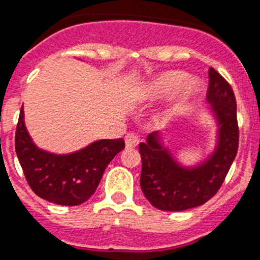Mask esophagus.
<instances>
[{
	"label": "esophagus",
	"instance_id": "obj_1",
	"mask_svg": "<svg viewBox=\"0 0 260 260\" xmlns=\"http://www.w3.org/2000/svg\"><path fill=\"white\" fill-rule=\"evenodd\" d=\"M137 144H139V137L136 136L135 134H128L125 136V145L126 148H135L137 147Z\"/></svg>",
	"mask_w": 260,
	"mask_h": 260
}]
</instances>
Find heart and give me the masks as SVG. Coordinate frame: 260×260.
Here are the masks:
<instances>
[{
    "label": "heart",
    "instance_id": "1",
    "mask_svg": "<svg viewBox=\"0 0 260 260\" xmlns=\"http://www.w3.org/2000/svg\"><path fill=\"white\" fill-rule=\"evenodd\" d=\"M200 88L196 78L187 76L180 70H169L156 75L145 84L143 89V98L147 100H157L173 93L172 103L174 106L182 104L196 96Z\"/></svg>",
    "mask_w": 260,
    "mask_h": 260
}]
</instances>
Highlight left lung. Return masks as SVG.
Wrapping results in <instances>:
<instances>
[{
	"mask_svg": "<svg viewBox=\"0 0 260 260\" xmlns=\"http://www.w3.org/2000/svg\"><path fill=\"white\" fill-rule=\"evenodd\" d=\"M211 116L217 125L214 150L200 162L182 165L164 145L158 131L140 143V186L154 208L182 211L208 202L221 187L238 152L237 102L230 84L214 69H209L206 93Z\"/></svg>",
	"mask_w": 260,
	"mask_h": 260,
	"instance_id": "left-lung-1",
	"label": "left lung"
}]
</instances>
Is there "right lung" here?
Returning <instances> with one entry per match:
<instances>
[{
  "label": "right lung",
  "mask_w": 260,
  "mask_h": 260,
  "mask_svg": "<svg viewBox=\"0 0 260 260\" xmlns=\"http://www.w3.org/2000/svg\"><path fill=\"white\" fill-rule=\"evenodd\" d=\"M123 139L98 140L73 153L58 154L38 148L25 125L23 107L15 131V152L26 181L43 200L63 206L86 202L96 190L113 157L123 150Z\"/></svg>",
  "instance_id": "right-lung-1"
}]
</instances>
